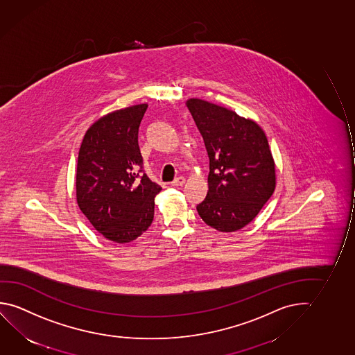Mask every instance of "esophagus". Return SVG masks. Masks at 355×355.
<instances>
[{
    "instance_id": "esophagus-1",
    "label": "esophagus",
    "mask_w": 355,
    "mask_h": 355,
    "mask_svg": "<svg viewBox=\"0 0 355 355\" xmlns=\"http://www.w3.org/2000/svg\"><path fill=\"white\" fill-rule=\"evenodd\" d=\"M186 183V178L184 177H182V175H180V177H177L171 184L173 187H180L183 186Z\"/></svg>"
}]
</instances>
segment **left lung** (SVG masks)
Returning <instances> with one entry per match:
<instances>
[{
	"label": "left lung",
	"mask_w": 355,
	"mask_h": 355,
	"mask_svg": "<svg viewBox=\"0 0 355 355\" xmlns=\"http://www.w3.org/2000/svg\"><path fill=\"white\" fill-rule=\"evenodd\" d=\"M209 156L207 198L198 204L205 224L235 232L256 218L275 189V164L262 128L218 104L186 102Z\"/></svg>",
	"instance_id": "1"
}]
</instances>
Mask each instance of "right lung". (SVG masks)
Here are the masks:
<instances>
[{"label":"right lung","mask_w":355,"mask_h":355,"mask_svg":"<svg viewBox=\"0 0 355 355\" xmlns=\"http://www.w3.org/2000/svg\"><path fill=\"white\" fill-rule=\"evenodd\" d=\"M148 104L114 110L88 128L78 153L76 200L107 240L128 243L153 223L161 187L142 172L139 126Z\"/></svg>","instance_id":"obj_1"}]
</instances>
